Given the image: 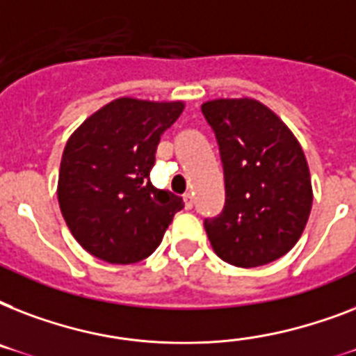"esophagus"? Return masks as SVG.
<instances>
[{
    "label": "esophagus",
    "instance_id": "1",
    "mask_svg": "<svg viewBox=\"0 0 356 356\" xmlns=\"http://www.w3.org/2000/svg\"><path fill=\"white\" fill-rule=\"evenodd\" d=\"M183 200H184V207H186V209H192V207H194V195L190 194V192H186V194L183 195Z\"/></svg>",
    "mask_w": 356,
    "mask_h": 356
}]
</instances>
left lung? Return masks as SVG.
I'll list each match as a JSON object with an SVG mask.
<instances>
[{
	"label": "left lung",
	"instance_id": "1",
	"mask_svg": "<svg viewBox=\"0 0 356 356\" xmlns=\"http://www.w3.org/2000/svg\"><path fill=\"white\" fill-rule=\"evenodd\" d=\"M201 113L216 136L225 179L223 211L203 222L212 249L238 268L281 259L299 240L312 207L301 145L254 99H214Z\"/></svg>",
	"mask_w": 356,
	"mask_h": 356
}]
</instances>
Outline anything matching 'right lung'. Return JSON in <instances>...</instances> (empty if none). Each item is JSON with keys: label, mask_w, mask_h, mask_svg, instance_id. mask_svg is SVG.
Instances as JSON below:
<instances>
[{"label": "right lung", "mask_w": 356, "mask_h": 356, "mask_svg": "<svg viewBox=\"0 0 356 356\" xmlns=\"http://www.w3.org/2000/svg\"><path fill=\"white\" fill-rule=\"evenodd\" d=\"M183 103L120 97L92 114L64 147L58 205L75 240L111 264H133L161 243L183 197L149 183L156 145Z\"/></svg>", "instance_id": "right-lung-1"}]
</instances>
